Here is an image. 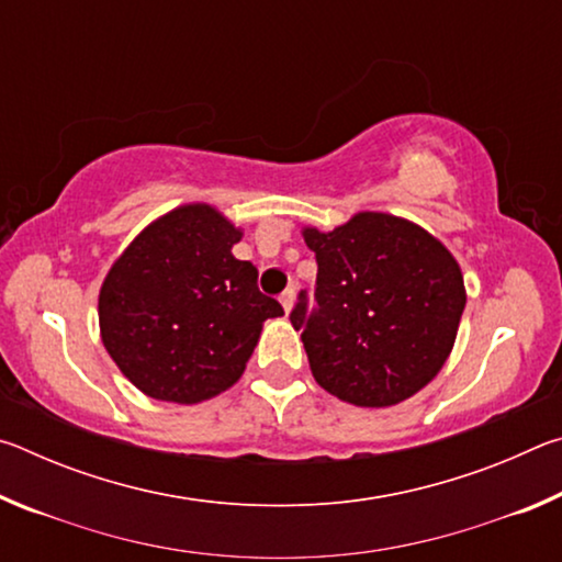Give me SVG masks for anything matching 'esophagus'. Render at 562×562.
Segmentation results:
<instances>
[{"label": "esophagus", "instance_id": "34e87169", "mask_svg": "<svg viewBox=\"0 0 562 562\" xmlns=\"http://www.w3.org/2000/svg\"><path fill=\"white\" fill-rule=\"evenodd\" d=\"M280 302H282V310L290 315V310H292V304H294V290H292V288L284 290V292L280 294Z\"/></svg>", "mask_w": 562, "mask_h": 562}]
</instances>
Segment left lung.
I'll use <instances>...</instances> for the list:
<instances>
[{"label":"left lung","instance_id":"8db88e82","mask_svg":"<svg viewBox=\"0 0 562 562\" xmlns=\"http://www.w3.org/2000/svg\"><path fill=\"white\" fill-rule=\"evenodd\" d=\"M302 235L317 258V304L310 310L302 290L290 319L312 376L355 406L414 396L453 349L465 307L459 262L424 227L386 213Z\"/></svg>","mask_w":562,"mask_h":562}]
</instances>
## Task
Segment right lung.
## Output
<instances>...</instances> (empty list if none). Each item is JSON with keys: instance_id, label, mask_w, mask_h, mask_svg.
Returning a JSON list of instances; mask_svg holds the SVG:
<instances>
[{"instance_id": "add662e5", "label": "right lung", "mask_w": 562, "mask_h": 562, "mask_svg": "<svg viewBox=\"0 0 562 562\" xmlns=\"http://www.w3.org/2000/svg\"><path fill=\"white\" fill-rule=\"evenodd\" d=\"M243 233L205 203L150 223L113 262L99 292L101 341L150 398L198 404L243 376L262 322L284 315L237 260Z\"/></svg>"}]
</instances>
